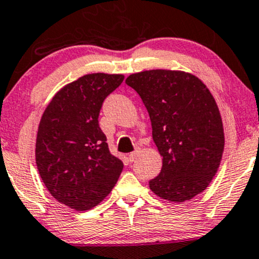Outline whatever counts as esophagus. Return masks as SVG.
Listing matches in <instances>:
<instances>
[{"label": "esophagus", "mask_w": 259, "mask_h": 259, "mask_svg": "<svg viewBox=\"0 0 259 259\" xmlns=\"http://www.w3.org/2000/svg\"><path fill=\"white\" fill-rule=\"evenodd\" d=\"M138 156H139V150L137 149V150H135V152H133V153L130 154V155H128V160H130L131 162L135 161L136 159L138 158Z\"/></svg>", "instance_id": "1"}]
</instances>
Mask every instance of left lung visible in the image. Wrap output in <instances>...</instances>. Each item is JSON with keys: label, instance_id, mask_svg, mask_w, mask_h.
I'll return each instance as SVG.
<instances>
[{"label": "left lung", "instance_id": "obj_1", "mask_svg": "<svg viewBox=\"0 0 259 259\" xmlns=\"http://www.w3.org/2000/svg\"><path fill=\"white\" fill-rule=\"evenodd\" d=\"M126 83L147 107L154 143L162 156L150 190L168 202L192 199L210 184L224 153L215 99L198 77L184 71L149 69L128 75Z\"/></svg>", "mask_w": 259, "mask_h": 259}]
</instances>
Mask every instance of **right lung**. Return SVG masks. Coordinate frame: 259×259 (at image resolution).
I'll return each mask as SVG.
<instances>
[{
	"label": "right lung",
	"instance_id": "1",
	"mask_svg": "<svg viewBox=\"0 0 259 259\" xmlns=\"http://www.w3.org/2000/svg\"><path fill=\"white\" fill-rule=\"evenodd\" d=\"M123 78L91 73L66 84L37 127L35 161L44 185L55 199L78 211L105 199L123 168L110 153L98 121L103 101Z\"/></svg>",
	"mask_w": 259,
	"mask_h": 259
}]
</instances>
